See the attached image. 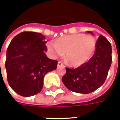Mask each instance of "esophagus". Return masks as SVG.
<instances>
[{
	"mask_svg": "<svg viewBox=\"0 0 120 120\" xmlns=\"http://www.w3.org/2000/svg\"><path fill=\"white\" fill-rule=\"evenodd\" d=\"M58 67H60V66H62L63 64L62 62H58Z\"/></svg>",
	"mask_w": 120,
	"mask_h": 120,
	"instance_id": "1",
	"label": "esophagus"
}]
</instances>
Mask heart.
Here are the masks:
<instances>
[{
	"label": "heart",
	"mask_w": 120,
	"mask_h": 120,
	"mask_svg": "<svg viewBox=\"0 0 120 120\" xmlns=\"http://www.w3.org/2000/svg\"><path fill=\"white\" fill-rule=\"evenodd\" d=\"M47 47L53 57L62 56L65 52L68 64L73 67H78L92 57L95 51L96 42L90 35L69 34L60 37L55 43H48Z\"/></svg>",
	"instance_id": "obj_1"
}]
</instances>
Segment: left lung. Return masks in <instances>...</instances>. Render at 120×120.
Segmentation results:
<instances>
[{
  "label": "left lung",
  "mask_w": 120,
  "mask_h": 120,
  "mask_svg": "<svg viewBox=\"0 0 120 120\" xmlns=\"http://www.w3.org/2000/svg\"><path fill=\"white\" fill-rule=\"evenodd\" d=\"M93 34L92 32L87 31ZM112 62V48L108 40L100 35L96 41L95 52L87 62L76 69L66 68L62 82L69 90L88 94L105 82Z\"/></svg>",
  "instance_id": "left-lung-1"
}]
</instances>
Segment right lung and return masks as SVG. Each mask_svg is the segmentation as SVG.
I'll list each match as a JSON object with an SVG mask.
<instances>
[{"label": "right lung", "mask_w": 120, "mask_h": 120, "mask_svg": "<svg viewBox=\"0 0 120 120\" xmlns=\"http://www.w3.org/2000/svg\"><path fill=\"white\" fill-rule=\"evenodd\" d=\"M45 37L31 31L20 33L13 38L6 52V69L9 86L19 95L29 97L42 90L44 76L55 70L58 61L51 60Z\"/></svg>", "instance_id": "obj_1"}]
</instances>
